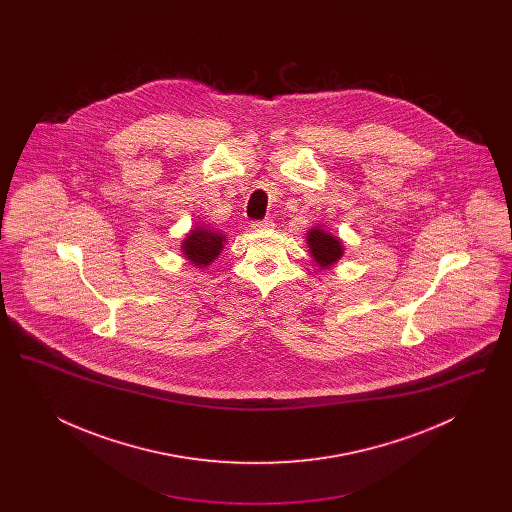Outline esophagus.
Segmentation results:
<instances>
[{"label": "esophagus", "mask_w": 512, "mask_h": 512, "mask_svg": "<svg viewBox=\"0 0 512 512\" xmlns=\"http://www.w3.org/2000/svg\"><path fill=\"white\" fill-rule=\"evenodd\" d=\"M272 228V220H257V222H253L251 224V230L253 232H265V230H270Z\"/></svg>", "instance_id": "1"}]
</instances>
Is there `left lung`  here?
<instances>
[{"label": "left lung", "mask_w": 512, "mask_h": 512, "mask_svg": "<svg viewBox=\"0 0 512 512\" xmlns=\"http://www.w3.org/2000/svg\"><path fill=\"white\" fill-rule=\"evenodd\" d=\"M305 244L309 247L311 259L317 263L320 270L334 267L343 257V251H345V245L340 238L334 236L332 232L324 230V226H320V224L309 228Z\"/></svg>", "instance_id": "1"}]
</instances>
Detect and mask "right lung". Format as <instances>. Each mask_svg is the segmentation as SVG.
Listing matches in <instances>:
<instances>
[{
  "mask_svg": "<svg viewBox=\"0 0 512 512\" xmlns=\"http://www.w3.org/2000/svg\"><path fill=\"white\" fill-rule=\"evenodd\" d=\"M226 244V234L213 230L205 224L194 226L180 242L182 257L195 268L209 267Z\"/></svg>",
  "mask_w": 512,
  "mask_h": 512,
  "instance_id": "obj_1",
  "label": "right lung"
}]
</instances>
